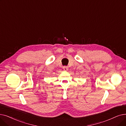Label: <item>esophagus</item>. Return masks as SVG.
<instances>
[{
  "label": "esophagus",
  "instance_id": "esophagus-1",
  "mask_svg": "<svg viewBox=\"0 0 126 126\" xmlns=\"http://www.w3.org/2000/svg\"><path fill=\"white\" fill-rule=\"evenodd\" d=\"M63 69H64V70L65 71H67L68 69V66H64L63 67Z\"/></svg>",
  "mask_w": 126,
  "mask_h": 126
}]
</instances>
